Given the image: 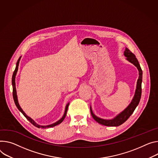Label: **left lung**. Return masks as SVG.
Listing matches in <instances>:
<instances>
[{"instance_id": "left-lung-1", "label": "left lung", "mask_w": 158, "mask_h": 158, "mask_svg": "<svg viewBox=\"0 0 158 158\" xmlns=\"http://www.w3.org/2000/svg\"><path fill=\"white\" fill-rule=\"evenodd\" d=\"M124 55L127 57L126 59L128 62H130L131 63L133 64L137 68V69L139 70V78H138L137 82L135 94H134V96L132 100L131 103L129 104V105L123 111H122L120 113H119L118 115H117L115 117L113 118V119H111V120L103 119V118L96 117L93 113L91 107L90 106L91 113V115H92L93 118L98 123L102 124V125H105V126L117 127V126H119V125H122V123H123L133 113L135 109L139 105V103L140 99L141 93H142L141 84H142V70L141 69L140 64H139L137 58L135 57V55L133 53H132L127 48H125V50L124 52Z\"/></svg>"}]
</instances>
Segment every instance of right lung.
<instances>
[{"label":"right lung","instance_id":"1","mask_svg":"<svg viewBox=\"0 0 158 158\" xmlns=\"http://www.w3.org/2000/svg\"><path fill=\"white\" fill-rule=\"evenodd\" d=\"M21 58V56H20L17 63H16V69L15 70H14V73H13V75H12V94H13V98H14V103H15L16 104V106H17V108H18V110L23 114V115L27 119V120H29L34 126L38 127V128H49V127H55L57 125H59L60 123H61L63 120H64L65 116H66V114H67V110H68V107H69V103L66 105V107H65V113L64 114L63 117L59 120L56 122L55 123H53V124H51V125H45V126H42V125H40L38 124H37L31 118H30V117H28L27 114L24 112V111L23 110V109L21 108L19 103H18V96H17V93H16V82H15V78H16V74H17V72H18V66H19V60Z\"/></svg>","mask_w":158,"mask_h":158}]
</instances>
